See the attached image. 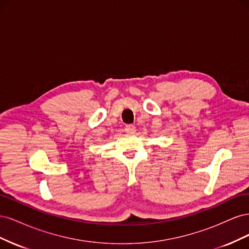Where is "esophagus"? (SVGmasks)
<instances>
[{
	"label": "esophagus",
	"instance_id": "esophagus-1",
	"mask_svg": "<svg viewBox=\"0 0 249 249\" xmlns=\"http://www.w3.org/2000/svg\"><path fill=\"white\" fill-rule=\"evenodd\" d=\"M135 130H136V127H135L134 124H126L124 126V131L125 133H129V134H132L135 132Z\"/></svg>",
	"mask_w": 249,
	"mask_h": 249
}]
</instances>
